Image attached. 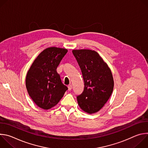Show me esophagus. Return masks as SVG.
I'll use <instances>...</instances> for the list:
<instances>
[{
    "label": "esophagus",
    "instance_id": "34e87169",
    "mask_svg": "<svg viewBox=\"0 0 148 148\" xmlns=\"http://www.w3.org/2000/svg\"><path fill=\"white\" fill-rule=\"evenodd\" d=\"M68 89H69V91L71 90V89H72V85H71V84H70V85L68 86Z\"/></svg>",
    "mask_w": 148,
    "mask_h": 148
}]
</instances>
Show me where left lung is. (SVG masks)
<instances>
[{
    "label": "left lung",
    "mask_w": 148,
    "mask_h": 148,
    "mask_svg": "<svg viewBox=\"0 0 148 148\" xmlns=\"http://www.w3.org/2000/svg\"><path fill=\"white\" fill-rule=\"evenodd\" d=\"M84 82L82 94L77 97L81 109L88 114L98 112L110 98L114 86L111 69L99 54L88 49L73 50Z\"/></svg>",
    "instance_id": "8db88e82"
}]
</instances>
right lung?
Segmentation results:
<instances>
[{"mask_svg":"<svg viewBox=\"0 0 148 148\" xmlns=\"http://www.w3.org/2000/svg\"><path fill=\"white\" fill-rule=\"evenodd\" d=\"M67 51L63 48H47L37 57L27 71V92L34 102L42 109L47 110L54 107L68 90L56 70Z\"/></svg>","mask_w":148,"mask_h":148,"instance_id":"right-lung-1","label":"right lung"}]
</instances>
